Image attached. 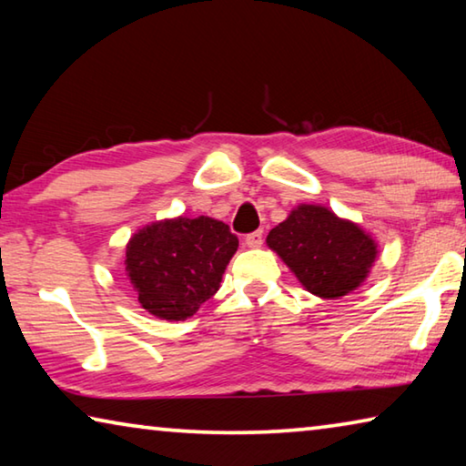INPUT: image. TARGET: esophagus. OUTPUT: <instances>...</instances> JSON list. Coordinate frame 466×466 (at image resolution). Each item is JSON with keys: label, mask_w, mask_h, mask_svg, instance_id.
<instances>
[{"label": "esophagus", "mask_w": 466, "mask_h": 466, "mask_svg": "<svg viewBox=\"0 0 466 466\" xmlns=\"http://www.w3.org/2000/svg\"><path fill=\"white\" fill-rule=\"evenodd\" d=\"M244 244L250 248H258L263 244V230H257V232H250L247 234V238H244Z\"/></svg>", "instance_id": "esophagus-1"}]
</instances>
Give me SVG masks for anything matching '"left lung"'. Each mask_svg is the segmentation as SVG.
Returning <instances> with one entry per match:
<instances>
[{
    "label": "left lung",
    "instance_id": "1",
    "mask_svg": "<svg viewBox=\"0 0 466 466\" xmlns=\"http://www.w3.org/2000/svg\"><path fill=\"white\" fill-rule=\"evenodd\" d=\"M267 244L310 294L325 299L360 288L378 252L360 226L320 205H299L286 222L273 228Z\"/></svg>",
    "mask_w": 466,
    "mask_h": 466
}]
</instances>
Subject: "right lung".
<instances>
[{"mask_svg":"<svg viewBox=\"0 0 466 466\" xmlns=\"http://www.w3.org/2000/svg\"><path fill=\"white\" fill-rule=\"evenodd\" d=\"M236 248V234L214 218L164 219L133 234L125 275L149 314L185 320L219 289Z\"/></svg>","mask_w":466,"mask_h":466,"instance_id":"add662e5","label":"right lung"}]
</instances>
